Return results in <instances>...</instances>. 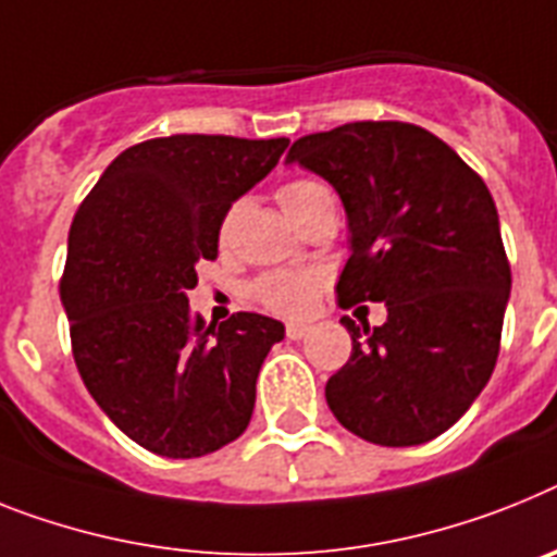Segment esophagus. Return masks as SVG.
I'll return each mask as SVG.
<instances>
[{
  "label": "esophagus",
  "instance_id": "1",
  "mask_svg": "<svg viewBox=\"0 0 557 557\" xmlns=\"http://www.w3.org/2000/svg\"><path fill=\"white\" fill-rule=\"evenodd\" d=\"M308 331H311V325H306V322H288V325H286L288 339H302Z\"/></svg>",
  "mask_w": 557,
  "mask_h": 557
}]
</instances>
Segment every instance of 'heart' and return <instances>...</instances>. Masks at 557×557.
Wrapping results in <instances>:
<instances>
[{
	"label": "heart",
	"mask_w": 557,
	"mask_h": 557,
	"mask_svg": "<svg viewBox=\"0 0 557 557\" xmlns=\"http://www.w3.org/2000/svg\"><path fill=\"white\" fill-rule=\"evenodd\" d=\"M320 191H325V186L317 184V181H306V177L288 181L280 189V203H283V209L292 214L294 221H300L302 212L311 207V200ZM322 283H325L322 271H269V274L251 283V297L271 314L306 317L314 308Z\"/></svg>",
	"instance_id": "obj_1"
}]
</instances>
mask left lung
I'll list each match as a JSON object with an SVG mask.
<instances>
[{
	"instance_id": "8db88e82",
	"label": "left lung",
	"mask_w": 557,
	"mask_h": 557,
	"mask_svg": "<svg viewBox=\"0 0 557 557\" xmlns=\"http://www.w3.org/2000/svg\"><path fill=\"white\" fill-rule=\"evenodd\" d=\"M286 163L343 198L350 257L339 306H387L380 329L343 317L354 348L325 385L331 413L382 447L442 436L484 391L502 345L512 277L487 184L405 121L302 135Z\"/></svg>"
}]
</instances>
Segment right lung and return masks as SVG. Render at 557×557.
I'll return each instance as SVG.
<instances>
[{
  "instance_id": "right-lung-1",
  "label": "right lung",
  "mask_w": 557,
  "mask_h": 557,
  "mask_svg": "<svg viewBox=\"0 0 557 557\" xmlns=\"http://www.w3.org/2000/svg\"><path fill=\"white\" fill-rule=\"evenodd\" d=\"M288 138L170 135L124 149L78 207L62 306L98 408L166 459H198L249 428L257 373L283 322L214 325L189 311L200 260L218 257L226 212L260 184Z\"/></svg>"
}]
</instances>
